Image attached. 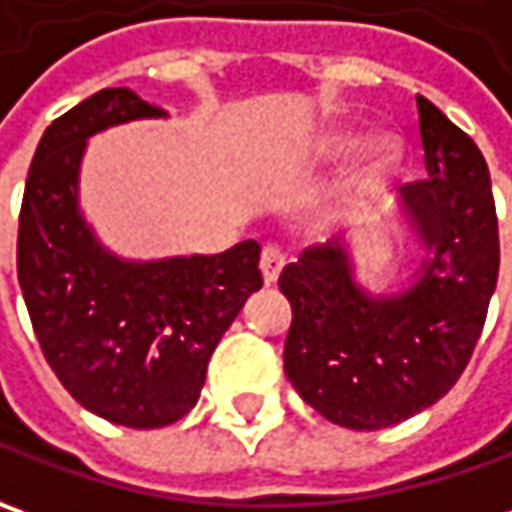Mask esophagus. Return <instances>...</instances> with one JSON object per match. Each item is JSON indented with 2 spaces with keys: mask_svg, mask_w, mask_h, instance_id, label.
Instances as JSON below:
<instances>
[{
  "mask_svg": "<svg viewBox=\"0 0 512 512\" xmlns=\"http://www.w3.org/2000/svg\"><path fill=\"white\" fill-rule=\"evenodd\" d=\"M283 266H286V257H283V252H280L278 246H266V249L260 252V272H263V283H266V286H272V283L280 278Z\"/></svg>",
  "mask_w": 512,
  "mask_h": 512,
  "instance_id": "34e87169",
  "label": "esophagus"
}]
</instances>
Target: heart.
Listing matches in <instances>:
<instances>
[{"label":"heart","mask_w":512,"mask_h":512,"mask_svg":"<svg viewBox=\"0 0 512 512\" xmlns=\"http://www.w3.org/2000/svg\"><path fill=\"white\" fill-rule=\"evenodd\" d=\"M358 145H361V134L358 131H335V134H329L318 145V154H321L323 160H341V157H349ZM398 160H401V143H398V137L395 134H378L367 145L361 180L369 183V180L384 177V174H389L392 168L398 166Z\"/></svg>","instance_id":"b5f03b06"}]
</instances>
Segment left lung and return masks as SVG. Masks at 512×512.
<instances>
[{
  "label": "left lung",
  "mask_w": 512,
  "mask_h": 512,
  "mask_svg": "<svg viewBox=\"0 0 512 512\" xmlns=\"http://www.w3.org/2000/svg\"><path fill=\"white\" fill-rule=\"evenodd\" d=\"M427 180L401 191L398 223L421 263L375 292L349 237L306 249L278 286L292 303L283 369L298 395L346 430H384L433 407L476 349L499 278V220L478 145L415 97Z\"/></svg>",
  "instance_id": "8db88e82"
}]
</instances>
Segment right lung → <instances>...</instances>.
Wrapping results in <instances>:
<instances>
[{
    "instance_id": "add662e5",
    "label": "right lung",
    "mask_w": 512,
    "mask_h": 512,
    "mask_svg": "<svg viewBox=\"0 0 512 512\" xmlns=\"http://www.w3.org/2000/svg\"><path fill=\"white\" fill-rule=\"evenodd\" d=\"M131 88H102L45 128L28 171L16 269L36 341L85 410L131 430L180 421L197 404L214 346L263 286L260 246L134 260L111 252L79 206L94 134L166 120Z\"/></svg>"
}]
</instances>
